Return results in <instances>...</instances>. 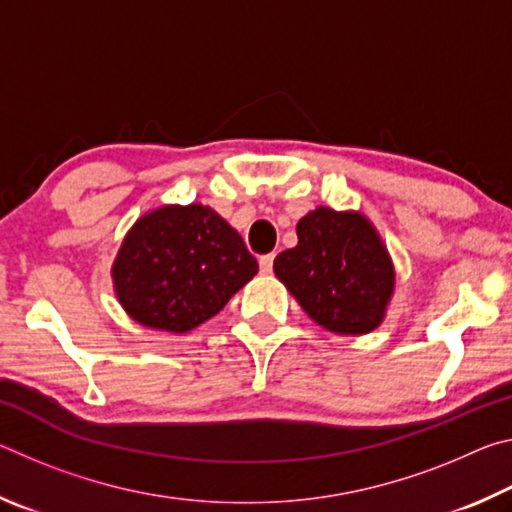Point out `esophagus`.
I'll list each match as a JSON object with an SVG mask.
<instances>
[{
    "label": "esophagus",
    "instance_id": "34e87169",
    "mask_svg": "<svg viewBox=\"0 0 512 512\" xmlns=\"http://www.w3.org/2000/svg\"><path fill=\"white\" fill-rule=\"evenodd\" d=\"M273 259H275V255L273 253H268V255H262L259 257V271H262L264 275H268L273 271Z\"/></svg>",
    "mask_w": 512,
    "mask_h": 512
}]
</instances>
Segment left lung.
<instances>
[{
    "label": "left lung",
    "instance_id": "8db88e82",
    "mask_svg": "<svg viewBox=\"0 0 512 512\" xmlns=\"http://www.w3.org/2000/svg\"><path fill=\"white\" fill-rule=\"evenodd\" d=\"M273 271L309 318L336 334L372 332L395 284L375 228L361 214L327 207L300 219L298 246L277 255Z\"/></svg>",
    "mask_w": 512,
    "mask_h": 512
}]
</instances>
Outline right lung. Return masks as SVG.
Wrapping results in <instances>:
<instances>
[{
	"mask_svg": "<svg viewBox=\"0 0 512 512\" xmlns=\"http://www.w3.org/2000/svg\"><path fill=\"white\" fill-rule=\"evenodd\" d=\"M257 268L239 232L210 207L169 205L135 223L112 277L137 323L189 332L219 314Z\"/></svg>",
	"mask_w": 512,
	"mask_h": 512,
	"instance_id": "right-lung-1",
	"label": "right lung"
}]
</instances>
